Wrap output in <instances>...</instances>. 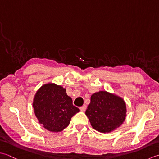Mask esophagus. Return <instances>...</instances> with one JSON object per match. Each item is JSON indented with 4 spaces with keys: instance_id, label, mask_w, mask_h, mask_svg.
I'll return each mask as SVG.
<instances>
[{
    "instance_id": "1",
    "label": "esophagus",
    "mask_w": 159,
    "mask_h": 159,
    "mask_svg": "<svg viewBox=\"0 0 159 159\" xmlns=\"http://www.w3.org/2000/svg\"><path fill=\"white\" fill-rule=\"evenodd\" d=\"M86 108H87L86 105H84V106H81L80 108V111H81L84 112V111H86Z\"/></svg>"
}]
</instances>
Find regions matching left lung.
Returning a JSON list of instances; mask_svg holds the SVG:
<instances>
[{"instance_id": "1", "label": "left lung", "mask_w": 159, "mask_h": 159, "mask_svg": "<svg viewBox=\"0 0 159 159\" xmlns=\"http://www.w3.org/2000/svg\"><path fill=\"white\" fill-rule=\"evenodd\" d=\"M126 105L120 97L106 91L93 94L86 111L92 127L102 133L119 128L125 121Z\"/></svg>"}]
</instances>
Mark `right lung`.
Returning <instances> with one entry per match:
<instances>
[{"label":"right lung","mask_w":159,"mask_h":159,"mask_svg":"<svg viewBox=\"0 0 159 159\" xmlns=\"http://www.w3.org/2000/svg\"><path fill=\"white\" fill-rule=\"evenodd\" d=\"M35 115L47 130L58 132L69 125L71 117L80 112L66 95V89L53 83L42 86L34 99Z\"/></svg>","instance_id":"obj_1"}]
</instances>
